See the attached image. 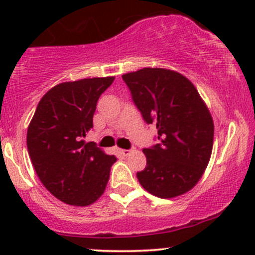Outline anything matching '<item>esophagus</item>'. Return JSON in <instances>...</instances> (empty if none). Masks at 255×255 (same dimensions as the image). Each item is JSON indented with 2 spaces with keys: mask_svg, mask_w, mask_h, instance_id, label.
Instances as JSON below:
<instances>
[{
  "mask_svg": "<svg viewBox=\"0 0 255 255\" xmlns=\"http://www.w3.org/2000/svg\"><path fill=\"white\" fill-rule=\"evenodd\" d=\"M130 153H132V150H129V149H121V154L123 156H128Z\"/></svg>",
  "mask_w": 255,
  "mask_h": 255,
  "instance_id": "34e87169",
  "label": "esophagus"
}]
</instances>
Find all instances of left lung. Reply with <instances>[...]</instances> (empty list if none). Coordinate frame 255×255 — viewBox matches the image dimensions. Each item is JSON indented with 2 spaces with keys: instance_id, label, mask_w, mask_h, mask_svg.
<instances>
[{
  "instance_id": "8db88e82",
  "label": "left lung",
  "mask_w": 255,
  "mask_h": 255,
  "mask_svg": "<svg viewBox=\"0 0 255 255\" xmlns=\"http://www.w3.org/2000/svg\"><path fill=\"white\" fill-rule=\"evenodd\" d=\"M137 109L156 126L159 143L144 148L146 166L138 181L160 199L190 191L210 161L213 120L189 79L176 71L144 68L122 75Z\"/></svg>"
}]
</instances>
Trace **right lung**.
<instances>
[{
    "label": "right lung",
    "instance_id": "add662e5",
    "mask_svg": "<svg viewBox=\"0 0 255 255\" xmlns=\"http://www.w3.org/2000/svg\"><path fill=\"white\" fill-rule=\"evenodd\" d=\"M115 78L61 82L38 104L27 132L30 160L45 189L60 201L89 206L102 194L117 159L82 138L94 127L96 104Z\"/></svg>",
    "mask_w": 255,
    "mask_h": 255
}]
</instances>
